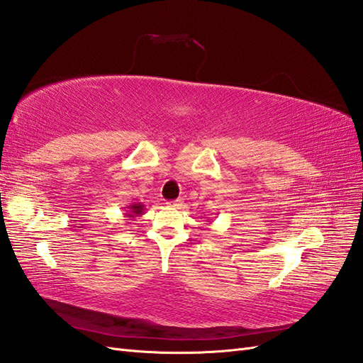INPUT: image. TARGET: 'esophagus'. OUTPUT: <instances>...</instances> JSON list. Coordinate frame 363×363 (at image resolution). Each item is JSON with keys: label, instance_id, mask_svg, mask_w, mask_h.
Returning <instances> with one entry per match:
<instances>
[{"label": "esophagus", "instance_id": "esophagus-1", "mask_svg": "<svg viewBox=\"0 0 363 363\" xmlns=\"http://www.w3.org/2000/svg\"><path fill=\"white\" fill-rule=\"evenodd\" d=\"M169 203V207H174V208H179V207H182V203H184V201L179 198V199H174V201H170V202H167Z\"/></svg>", "mask_w": 363, "mask_h": 363}]
</instances>
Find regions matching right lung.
Returning <instances> with one entry per match:
<instances>
[{"mask_svg": "<svg viewBox=\"0 0 363 363\" xmlns=\"http://www.w3.org/2000/svg\"><path fill=\"white\" fill-rule=\"evenodd\" d=\"M127 208V213H124V215L127 216V218H136V216H141L143 213H144V203L143 202H135V203H130L128 207H125Z\"/></svg>", "mask_w": 363, "mask_h": 363, "instance_id": "1", "label": "right lung"}]
</instances>
